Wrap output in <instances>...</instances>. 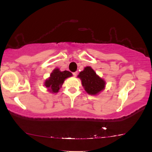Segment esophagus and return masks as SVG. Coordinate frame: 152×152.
Returning <instances> with one entry per match:
<instances>
[{"label": "esophagus", "mask_w": 152, "mask_h": 152, "mask_svg": "<svg viewBox=\"0 0 152 152\" xmlns=\"http://www.w3.org/2000/svg\"><path fill=\"white\" fill-rule=\"evenodd\" d=\"M77 74H78L77 71H76V72H73V75H74V76H77Z\"/></svg>", "instance_id": "esophagus-1"}]
</instances>
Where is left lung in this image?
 Returning <instances> with one entry per match:
<instances>
[{"instance_id": "1", "label": "left lung", "mask_w": 152, "mask_h": 152, "mask_svg": "<svg viewBox=\"0 0 152 152\" xmlns=\"http://www.w3.org/2000/svg\"><path fill=\"white\" fill-rule=\"evenodd\" d=\"M78 76L81 78L82 85L88 94H97L104 89L105 86L104 80L97 76L95 71L89 66L85 68Z\"/></svg>"}]
</instances>
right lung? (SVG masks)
I'll return each mask as SVG.
<instances>
[{
	"label": "right lung",
	"instance_id": "1",
	"mask_svg": "<svg viewBox=\"0 0 152 152\" xmlns=\"http://www.w3.org/2000/svg\"><path fill=\"white\" fill-rule=\"evenodd\" d=\"M72 74L68 71H61L58 69H56L50 74V78L45 82V86L49 88L52 93H57L60 89V87L66 78L70 77Z\"/></svg>",
	"mask_w": 152,
	"mask_h": 152
}]
</instances>
